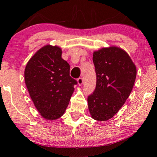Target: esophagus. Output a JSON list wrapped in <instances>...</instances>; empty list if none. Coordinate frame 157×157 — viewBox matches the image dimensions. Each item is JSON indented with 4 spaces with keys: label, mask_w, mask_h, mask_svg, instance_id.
Segmentation results:
<instances>
[{
    "label": "esophagus",
    "mask_w": 157,
    "mask_h": 157,
    "mask_svg": "<svg viewBox=\"0 0 157 157\" xmlns=\"http://www.w3.org/2000/svg\"><path fill=\"white\" fill-rule=\"evenodd\" d=\"M77 81H78V84L79 86L82 85V83H83V79L82 77H80V78H78V79H77Z\"/></svg>",
    "instance_id": "34e87169"
}]
</instances>
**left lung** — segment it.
I'll use <instances>...</instances> for the list:
<instances>
[{
  "label": "left lung",
  "mask_w": 157,
  "mask_h": 157,
  "mask_svg": "<svg viewBox=\"0 0 157 157\" xmlns=\"http://www.w3.org/2000/svg\"><path fill=\"white\" fill-rule=\"evenodd\" d=\"M93 62L96 85L88 96L89 110L94 119L107 121L119 111L129 96L136 68L128 53L116 46L94 51Z\"/></svg>",
  "instance_id": "left-lung-1"
}]
</instances>
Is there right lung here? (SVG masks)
Wrapping results in <instances>:
<instances>
[{"instance_id":"add662e5","label":"right lung","mask_w":157,"mask_h":157,"mask_svg":"<svg viewBox=\"0 0 157 157\" xmlns=\"http://www.w3.org/2000/svg\"><path fill=\"white\" fill-rule=\"evenodd\" d=\"M59 46L46 45L25 66V83L36 109L44 119L55 120L65 112L77 81L70 76L69 64Z\"/></svg>"}]
</instances>
